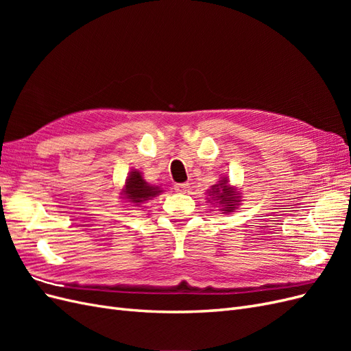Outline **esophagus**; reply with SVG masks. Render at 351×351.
Segmentation results:
<instances>
[{
  "label": "esophagus",
  "instance_id": "esophagus-1",
  "mask_svg": "<svg viewBox=\"0 0 351 351\" xmlns=\"http://www.w3.org/2000/svg\"><path fill=\"white\" fill-rule=\"evenodd\" d=\"M187 189H189L187 183H178V184L174 186V190H176V192H178V193H186Z\"/></svg>",
  "mask_w": 351,
  "mask_h": 351
}]
</instances>
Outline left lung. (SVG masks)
I'll return each instance as SVG.
<instances>
[{
	"mask_svg": "<svg viewBox=\"0 0 351 351\" xmlns=\"http://www.w3.org/2000/svg\"><path fill=\"white\" fill-rule=\"evenodd\" d=\"M208 200L215 202L221 206L219 210H224V214L234 210L240 204V196L239 192L228 184L227 177H224L218 182V184H214L208 190Z\"/></svg>",
	"mask_w": 351,
	"mask_h": 351,
	"instance_id": "1",
	"label": "left lung"
}]
</instances>
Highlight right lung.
Wrapping results in <instances>:
<instances>
[{
	"label": "right lung",
	"instance_id": "add662e5",
	"mask_svg": "<svg viewBox=\"0 0 351 351\" xmlns=\"http://www.w3.org/2000/svg\"><path fill=\"white\" fill-rule=\"evenodd\" d=\"M162 190L158 186H152L149 183H146L142 173L137 171V169H133V171L129 173L125 178V184L123 189V195L124 199H127L133 204V206H139L142 204H146L147 200H151L156 195L161 193Z\"/></svg>",
	"mask_w": 351,
	"mask_h": 351
}]
</instances>
